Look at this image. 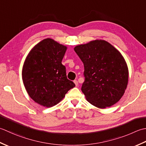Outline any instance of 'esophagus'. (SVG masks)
Segmentation results:
<instances>
[{
  "mask_svg": "<svg viewBox=\"0 0 146 146\" xmlns=\"http://www.w3.org/2000/svg\"><path fill=\"white\" fill-rule=\"evenodd\" d=\"M74 82L75 83V84H76V86H78V84H79V83H78V81H77V80H75V81H74Z\"/></svg>",
  "mask_w": 146,
  "mask_h": 146,
  "instance_id": "34e87169",
  "label": "esophagus"
}]
</instances>
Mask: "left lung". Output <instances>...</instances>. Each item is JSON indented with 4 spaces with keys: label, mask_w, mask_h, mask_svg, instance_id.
<instances>
[{
    "label": "left lung",
    "mask_w": 146,
    "mask_h": 146,
    "mask_svg": "<svg viewBox=\"0 0 146 146\" xmlns=\"http://www.w3.org/2000/svg\"><path fill=\"white\" fill-rule=\"evenodd\" d=\"M74 51L84 64L85 81L81 90L86 100L102 109L117 103L129 80L127 65L120 52L102 40L77 45Z\"/></svg>",
    "instance_id": "left-lung-1"
}]
</instances>
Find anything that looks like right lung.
<instances>
[{
  "label": "right lung",
  "instance_id": "1",
  "mask_svg": "<svg viewBox=\"0 0 146 146\" xmlns=\"http://www.w3.org/2000/svg\"><path fill=\"white\" fill-rule=\"evenodd\" d=\"M67 46L46 38L31 49L22 70L23 84L29 96L40 105L58 104L75 84L67 79L62 64Z\"/></svg>",
  "mask_w": 146,
  "mask_h": 146
}]
</instances>
